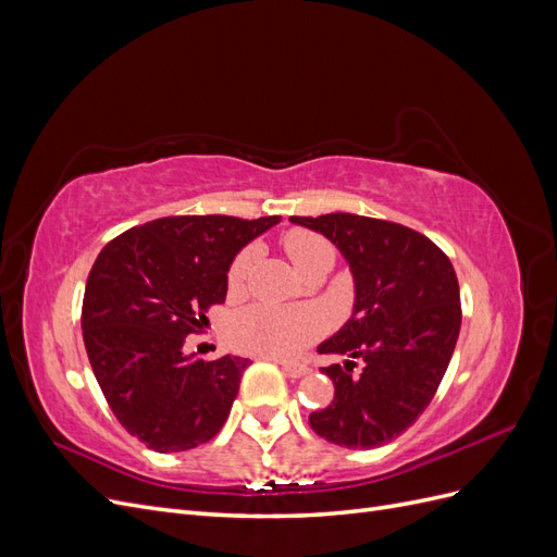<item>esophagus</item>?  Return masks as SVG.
Wrapping results in <instances>:
<instances>
[{"label": "esophagus", "instance_id": "esophagus-1", "mask_svg": "<svg viewBox=\"0 0 557 557\" xmlns=\"http://www.w3.org/2000/svg\"><path fill=\"white\" fill-rule=\"evenodd\" d=\"M281 367L290 379H301V376L309 374V367L301 364V362H281Z\"/></svg>", "mask_w": 557, "mask_h": 557}]
</instances>
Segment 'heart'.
<instances>
[{"label": "heart", "instance_id": "heart-1", "mask_svg": "<svg viewBox=\"0 0 557 557\" xmlns=\"http://www.w3.org/2000/svg\"><path fill=\"white\" fill-rule=\"evenodd\" d=\"M283 246L301 274L315 264L334 262L332 244L315 232L290 230L283 237ZM258 258V246H246L230 264L227 283L232 290L244 285L252 262ZM323 332V318L309 309H283L274 305H250L237 311L230 320V336L242 350L264 358H293L305 350Z\"/></svg>", "mask_w": 557, "mask_h": 557}]
</instances>
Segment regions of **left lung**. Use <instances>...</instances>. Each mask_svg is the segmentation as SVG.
I'll return each mask as SVG.
<instances>
[{
	"mask_svg": "<svg viewBox=\"0 0 557 557\" xmlns=\"http://www.w3.org/2000/svg\"><path fill=\"white\" fill-rule=\"evenodd\" d=\"M290 223L339 248L356 283L350 318L318 346L346 360L323 367L334 399L309 423L336 446H383L416 423L446 374L462 323L458 276L446 252L411 227L356 213Z\"/></svg>",
	"mask_w": 557,
	"mask_h": 557,
	"instance_id": "left-lung-1",
	"label": "left lung"
}]
</instances>
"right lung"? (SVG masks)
I'll use <instances>...</instances> for the list:
<instances>
[{"instance_id": "right-lung-1", "label": "right lung", "mask_w": 557, "mask_h": 557, "mask_svg": "<svg viewBox=\"0 0 557 557\" xmlns=\"http://www.w3.org/2000/svg\"><path fill=\"white\" fill-rule=\"evenodd\" d=\"M278 221L158 218L97 256L83 295V342L117 423L148 448L190 450L225 425L250 360H201L183 344L209 307L225 301L237 252Z\"/></svg>"}]
</instances>
